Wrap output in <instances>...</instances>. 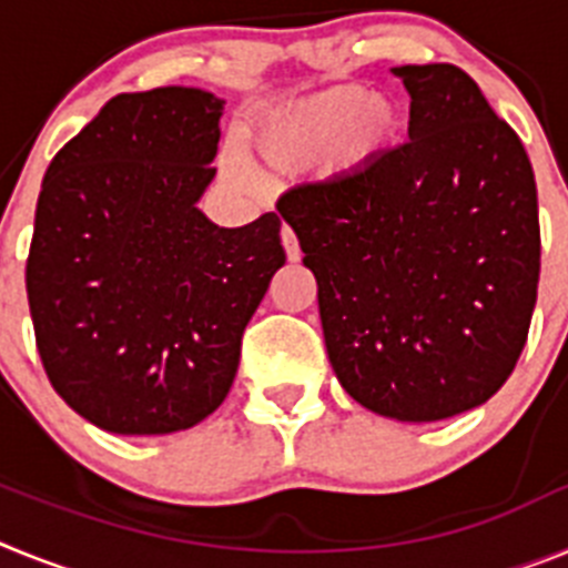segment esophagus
Masks as SVG:
<instances>
[{"instance_id": "obj_1", "label": "esophagus", "mask_w": 568, "mask_h": 568, "mask_svg": "<svg viewBox=\"0 0 568 568\" xmlns=\"http://www.w3.org/2000/svg\"><path fill=\"white\" fill-rule=\"evenodd\" d=\"M281 244H284V253H287V258H290V261H298V258H301L298 239H295V233H293V230L287 227V224H284V227H281Z\"/></svg>"}]
</instances>
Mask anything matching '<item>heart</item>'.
<instances>
[{"instance_id":"1","label":"heart","mask_w":568,"mask_h":568,"mask_svg":"<svg viewBox=\"0 0 568 568\" xmlns=\"http://www.w3.org/2000/svg\"><path fill=\"white\" fill-rule=\"evenodd\" d=\"M400 108L361 84L321 90L273 110L253 130V153L273 173H304L327 162L346 170L398 135Z\"/></svg>"}]
</instances>
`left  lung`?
Listing matches in <instances>:
<instances>
[{
  "label": "left lung",
  "mask_w": 568,
  "mask_h": 568,
  "mask_svg": "<svg viewBox=\"0 0 568 568\" xmlns=\"http://www.w3.org/2000/svg\"><path fill=\"white\" fill-rule=\"evenodd\" d=\"M409 142L287 190L341 386L429 424L498 393L538 301V187L518 133L455 64H400Z\"/></svg>",
  "instance_id": "left-lung-1"
}]
</instances>
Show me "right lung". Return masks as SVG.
I'll return each instance as SVG.
<instances>
[{"label": "right lung", "instance_id": "1", "mask_svg": "<svg viewBox=\"0 0 568 568\" xmlns=\"http://www.w3.org/2000/svg\"><path fill=\"white\" fill-rule=\"evenodd\" d=\"M222 113L199 88L119 93L44 173L24 267L37 349L64 404L108 433L215 413L287 261L275 213L219 227L195 207Z\"/></svg>", "mask_w": 568, "mask_h": 568}]
</instances>
